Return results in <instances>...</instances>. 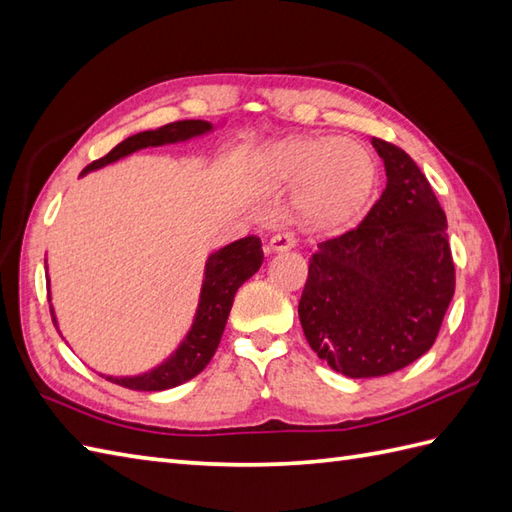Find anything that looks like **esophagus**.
Here are the masks:
<instances>
[{
    "label": "esophagus",
    "mask_w": 512,
    "mask_h": 512,
    "mask_svg": "<svg viewBox=\"0 0 512 512\" xmlns=\"http://www.w3.org/2000/svg\"><path fill=\"white\" fill-rule=\"evenodd\" d=\"M296 240L292 233H277L270 237L268 242V253H283V251H290V248H294Z\"/></svg>",
    "instance_id": "1"
}]
</instances>
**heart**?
<instances>
[{
	"label": "heart",
	"instance_id": "b5f03b06",
	"mask_svg": "<svg viewBox=\"0 0 512 512\" xmlns=\"http://www.w3.org/2000/svg\"><path fill=\"white\" fill-rule=\"evenodd\" d=\"M257 178L275 192L296 187V220L310 231H331L362 216L377 168L371 152L353 139L288 137L261 150Z\"/></svg>",
	"mask_w": 512,
	"mask_h": 512
}]
</instances>
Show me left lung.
<instances>
[{
	"mask_svg": "<svg viewBox=\"0 0 512 512\" xmlns=\"http://www.w3.org/2000/svg\"><path fill=\"white\" fill-rule=\"evenodd\" d=\"M386 189L360 227L318 244L299 303L303 334L334 371L382 377L432 349L454 296L447 218L419 165L373 137Z\"/></svg>",
	"mask_w": 512,
	"mask_h": 512,
	"instance_id": "1",
	"label": "left lung"
}]
</instances>
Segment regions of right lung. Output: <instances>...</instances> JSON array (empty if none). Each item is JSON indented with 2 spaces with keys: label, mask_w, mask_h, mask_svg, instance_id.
I'll return each instance as SVG.
<instances>
[{
  "label": "right lung",
  "mask_w": 512,
  "mask_h": 512,
  "mask_svg": "<svg viewBox=\"0 0 512 512\" xmlns=\"http://www.w3.org/2000/svg\"><path fill=\"white\" fill-rule=\"evenodd\" d=\"M216 128L218 124H211L205 120H183V122L165 124L154 130H144V133L126 137L122 144H117L109 154H106V157L87 165V168L80 172V176L102 170L106 165L126 159L133 152H139L144 148L185 144V141H192L213 133ZM261 261H264V251H261V242L255 235L242 237V240L231 242L227 246L218 248V251H213L205 261V270H202L198 307L192 318V325H189L183 340L176 344V349L168 355V358L137 375H104V373L100 375L117 386H124L130 390H144V392L168 390L189 382V379L196 377L202 368L211 362L213 353H216L220 344L222 331L227 327V318L231 312L235 292L240 290V285L244 281H248L255 275L261 266ZM47 294H50L52 320L58 329V318H56V310L52 305V292H50V275H47ZM58 334H61V329H58Z\"/></svg>",
  "instance_id": "obj_1"
}]
</instances>
